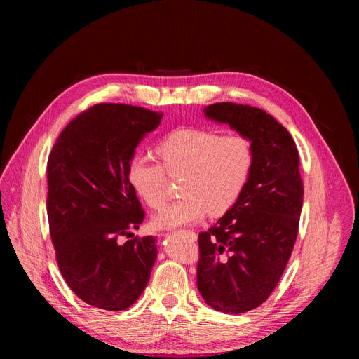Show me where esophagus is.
<instances>
[{"label": "esophagus", "instance_id": "obj_1", "mask_svg": "<svg viewBox=\"0 0 359 359\" xmlns=\"http://www.w3.org/2000/svg\"><path fill=\"white\" fill-rule=\"evenodd\" d=\"M184 233H187L189 236H196V233H194V232H191V231H186V232H184Z\"/></svg>", "mask_w": 359, "mask_h": 359}]
</instances>
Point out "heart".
I'll list each match as a JSON object with an SVG mask.
<instances>
[{"instance_id":"heart-1","label":"heart","mask_w":359,"mask_h":359,"mask_svg":"<svg viewBox=\"0 0 359 359\" xmlns=\"http://www.w3.org/2000/svg\"><path fill=\"white\" fill-rule=\"evenodd\" d=\"M157 153L169 175H184L181 199L153 220L157 229H175L201 222L206 214H226L241 198L253 168V151L243 136L214 130L180 128L161 140ZM158 163L137 154L128 165V182L151 208L166 202V173Z\"/></svg>"}]
</instances>
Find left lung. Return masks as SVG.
<instances>
[{"instance_id": "8db88e82", "label": "left lung", "mask_w": 359, "mask_h": 359, "mask_svg": "<svg viewBox=\"0 0 359 359\" xmlns=\"http://www.w3.org/2000/svg\"><path fill=\"white\" fill-rule=\"evenodd\" d=\"M203 114L240 133L253 151L241 198L199 233L202 298L217 311L240 314L268 299L295 245L304 194L299 156L287 130L259 107L214 103Z\"/></svg>"}]
</instances>
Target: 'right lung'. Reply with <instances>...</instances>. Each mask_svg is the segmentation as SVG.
Returning <instances> with one entry per match:
<instances>
[{"label": "right lung", "instance_id": "1", "mask_svg": "<svg viewBox=\"0 0 359 359\" xmlns=\"http://www.w3.org/2000/svg\"><path fill=\"white\" fill-rule=\"evenodd\" d=\"M161 116L137 106L95 104L67 124L49 154L46 203L57 262L69 287L97 309L135 304L156 262V238L118 240L144 222L128 165Z\"/></svg>", "mask_w": 359, "mask_h": 359}]
</instances>
